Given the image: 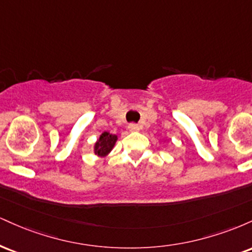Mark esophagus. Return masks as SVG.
Listing matches in <instances>:
<instances>
[{"label": "esophagus", "instance_id": "obj_1", "mask_svg": "<svg viewBox=\"0 0 252 252\" xmlns=\"http://www.w3.org/2000/svg\"><path fill=\"white\" fill-rule=\"evenodd\" d=\"M128 129L130 131H138V130H140V126H138L136 123H130L128 126Z\"/></svg>", "mask_w": 252, "mask_h": 252}]
</instances>
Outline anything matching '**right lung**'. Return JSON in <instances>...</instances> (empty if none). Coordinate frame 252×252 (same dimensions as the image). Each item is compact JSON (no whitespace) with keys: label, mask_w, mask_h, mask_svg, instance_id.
I'll return each instance as SVG.
<instances>
[{"label":"right lung","mask_w":252,"mask_h":252,"mask_svg":"<svg viewBox=\"0 0 252 252\" xmlns=\"http://www.w3.org/2000/svg\"><path fill=\"white\" fill-rule=\"evenodd\" d=\"M117 141V136L109 134V132H103L100 135L99 140L97 141L96 146H94V153L99 156H105L108 153L114 148L115 142Z\"/></svg>","instance_id":"1"}]
</instances>
